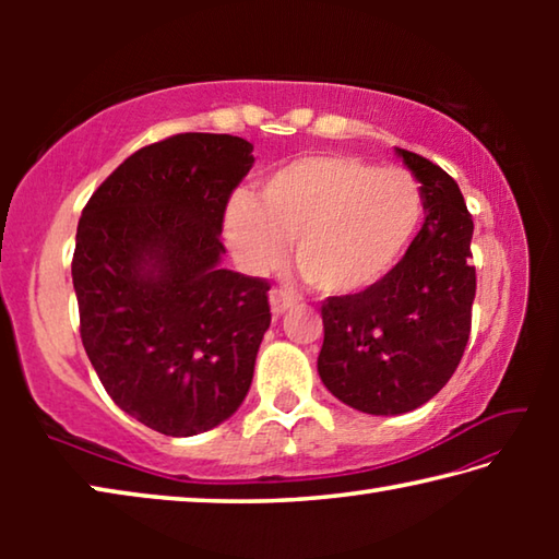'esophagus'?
Masks as SVG:
<instances>
[{
  "mask_svg": "<svg viewBox=\"0 0 559 559\" xmlns=\"http://www.w3.org/2000/svg\"><path fill=\"white\" fill-rule=\"evenodd\" d=\"M269 302H271L273 318H281L283 313H286V310H290L293 306H296V300H293L290 296H286V293H278V290H271Z\"/></svg>",
  "mask_w": 559,
  "mask_h": 559,
  "instance_id": "34e87169",
  "label": "esophagus"
}]
</instances>
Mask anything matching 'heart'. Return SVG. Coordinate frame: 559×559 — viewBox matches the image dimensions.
Masks as SVG:
<instances>
[{"label":"heart","instance_id":"b5f03b06","mask_svg":"<svg viewBox=\"0 0 559 559\" xmlns=\"http://www.w3.org/2000/svg\"><path fill=\"white\" fill-rule=\"evenodd\" d=\"M424 216L427 197L412 173L325 153L278 167L259 200L236 194L224 236L251 273L276 269L296 239L306 281L325 296H359L402 266Z\"/></svg>","mask_w":559,"mask_h":559}]
</instances>
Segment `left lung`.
<instances>
[{"mask_svg":"<svg viewBox=\"0 0 559 559\" xmlns=\"http://www.w3.org/2000/svg\"><path fill=\"white\" fill-rule=\"evenodd\" d=\"M427 197V219L390 278L323 302L318 374L357 412L419 409L451 380L471 333L473 222L459 185L427 157L394 147Z\"/></svg>","mask_w":559,"mask_h":559,"instance_id":"obj_1","label":"left lung"}]
</instances>
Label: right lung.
<instances>
[{
	"label": "right lung",
	"instance_id": "right-lung-1",
	"mask_svg": "<svg viewBox=\"0 0 559 559\" xmlns=\"http://www.w3.org/2000/svg\"><path fill=\"white\" fill-rule=\"evenodd\" d=\"M243 138L185 132L130 155L81 214V340L110 400L165 437L210 431L249 394L269 283L222 266V222L253 165Z\"/></svg>",
	"mask_w": 559,
	"mask_h": 559
}]
</instances>
